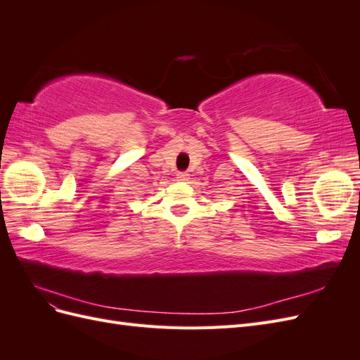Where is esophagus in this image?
Here are the masks:
<instances>
[{"mask_svg":"<svg viewBox=\"0 0 360 360\" xmlns=\"http://www.w3.org/2000/svg\"><path fill=\"white\" fill-rule=\"evenodd\" d=\"M177 179H179L180 181H188V180H189V174H188V172H179V174H177Z\"/></svg>","mask_w":360,"mask_h":360,"instance_id":"esophagus-1","label":"esophagus"}]
</instances>
